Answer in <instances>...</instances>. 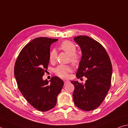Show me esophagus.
I'll list each match as a JSON object with an SVG mask.
<instances>
[{
	"instance_id": "34e87169",
	"label": "esophagus",
	"mask_w": 128,
	"mask_h": 128,
	"mask_svg": "<svg viewBox=\"0 0 128 128\" xmlns=\"http://www.w3.org/2000/svg\"><path fill=\"white\" fill-rule=\"evenodd\" d=\"M64 84H66L67 83L69 82V80H64Z\"/></svg>"
}]
</instances>
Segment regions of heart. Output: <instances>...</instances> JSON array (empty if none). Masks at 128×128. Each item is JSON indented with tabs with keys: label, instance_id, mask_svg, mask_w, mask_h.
<instances>
[{
	"label": "heart",
	"instance_id": "1",
	"mask_svg": "<svg viewBox=\"0 0 128 128\" xmlns=\"http://www.w3.org/2000/svg\"><path fill=\"white\" fill-rule=\"evenodd\" d=\"M60 48L62 50L67 53L70 56V62L74 65H77L80 62V56L76 54V48L75 44L69 41H64L60 44ZM57 57V52L53 48L50 52L49 59L51 62H54ZM72 71V67L70 66L60 65L54 69L55 73L58 76L62 78H68L69 73Z\"/></svg>",
	"mask_w": 128,
	"mask_h": 128
}]
</instances>
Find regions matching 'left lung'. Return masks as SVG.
I'll use <instances>...</instances> for the list:
<instances>
[{"instance_id":"1","label":"left lung","mask_w":128,"mask_h":128,"mask_svg":"<svg viewBox=\"0 0 128 128\" xmlns=\"http://www.w3.org/2000/svg\"><path fill=\"white\" fill-rule=\"evenodd\" d=\"M74 40L80 46L82 56L76 76L87 78L84 84L72 81L75 105L84 111H92L102 102L111 87L112 68L111 60L101 44L87 36Z\"/></svg>"}]
</instances>
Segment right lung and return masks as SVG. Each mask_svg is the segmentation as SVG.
<instances>
[{"label": "right lung", "instance_id": "add662e5", "mask_svg": "<svg viewBox=\"0 0 128 128\" xmlns=\"http://www.w3.org/2000/svg\"><path fill=\"white\" fill-rule=\"evenodd\" d=\"M58 40L44 37L32 40L20 51L14 69L20 92L28 102L42 112L54 108L64 85L56 76L50 82L42 79L49 62L50 46Z\"/></svg>", "mask_w": 128, "mask_h": 128}]
</instances>
